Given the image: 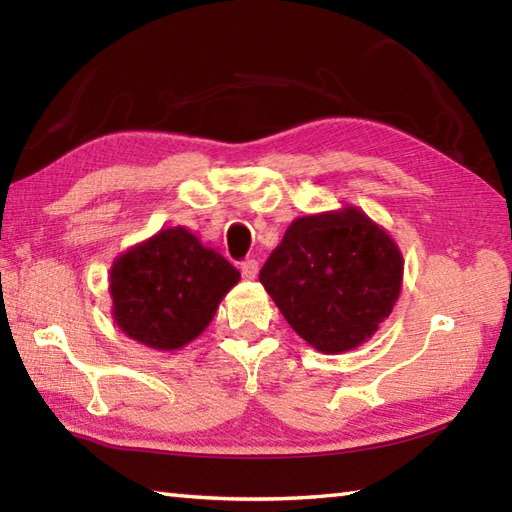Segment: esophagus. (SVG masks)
I'll use <instances>...</instances> for the list:
<instances>
[{
  "label": "esophagus",
  "mask_w": 512,
  "mask_h": 512,
  "mask_svg": "<svg viewBox=\"0 0 512 512\" xmlns=\"http://www.w3.org/2000/svg\"><path fill=\"white\" fill-rule=\"evenodd\" d=\"M239 268H242V275L246 279H255L259 273V264L255 262V259H244V262L239 264Z\"/></svg>",
  "instance_id": "1"
}]
</instances>
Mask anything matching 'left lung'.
I'll return each instance as SVG.
<instances>
[{"label": "left lung", "instance_id": "left-lung-1", "mask_svg": "<svg viewBox=\"0 0 512 512\" xmlns=\"http://www.w3.org/2000/svg\"><path fill=\"white\" fill-rule=\"evenodd\" d=\"M402 253L358 206L297 217L259 281L290 328L323 354H343L376 334L402 288Z\"/></svg>", "mask_w": 512, "mask_h": 512}]
</instances>
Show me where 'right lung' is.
<instances>
[{"label":"right lung","mask_w":512,"mask_h":512,"mask_svg":"<svg viewBox=\"0 0 512 512\" xmlns=\"http://www.w3.org/2000/svg\"><path fill=\"white\" fill-rule=\"evenodd\" d=\"M239 270L189 228H162L114 259V323L151 350L173 352L206 330Z\"/></svg>","instance_id":"1"}]
</instances>
